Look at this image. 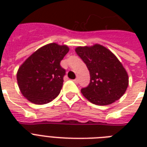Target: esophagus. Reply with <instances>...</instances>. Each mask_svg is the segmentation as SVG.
<instances>
[{
    "label": "esophagus",
    "instance_id": "1",
    "mask_svg": "<svg viewBox=\"0 0 147 147\" xmlns=\"http://www.w3.org/2000/svg\"><path fill=\"white\" fill-rule=\"evenodd\" d=\"M73 82L75 83H78V78H76V79H74Z\"/></svg>",
    "mask_w": 147,
    "mask_h": 147
}]
</instances>
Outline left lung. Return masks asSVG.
<instances>
[{
  "label": "left lung",
  "mask_w": 147,
  "mask_h": 147,
  "mask_svg": "<svg viewBox=\"0 0 147 147\" xmlns=\"http://www.w3.org/2000/svg\"><path fill=\"white\" fill-rule=\"evenodd\" d=\"M76 52L89 70V85L81 90L86 99L94 105L104 106L123 96L129 78L122 63L111 51L100 44H94L78 47Z\"/></svg>",
  "instance_id": "obj_1"
}]
</instances>
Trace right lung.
Instances as JSON below:
<instances>
[{
  "label": "right lung",
  "instance_id": "right-lung-1",
  "mask_svg": "<svg viewBox=\"0 0 147 147\" xmlns=\"http://www.w3.org/2000/svg\"><path fill=\"white\" fill-rule=\"evenodd\" d=\"M69 50L66 45L53 42L34 52L17 73L20 92L30 102L43 105L55 99L63 85L65 70L60 62Z\"/></svg>",
  "mask_w": 147,
  "mask_h": 147
}]
</instances>
